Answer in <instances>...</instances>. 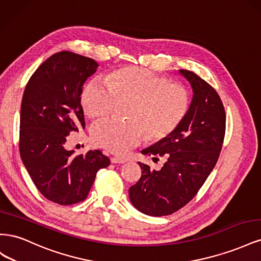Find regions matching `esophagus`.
I'll use <instances>...</instances> for the list:
<instances>
[{"label":"esophagus","instance_id":"34e87169","mask_svg":"<svg viewBox=\"0 0 261 261\" xmlns=\"http://www.w3.org/2000/svg\"><path fill=\"white\" fill-rule=\"evenodd\" d=\"M126 160L123 159V158L120 156H112L111 158V162L112 163H124Z\"/></svg>","mask_w":261,"mask_h":261}]
</instances>
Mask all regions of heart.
Masks as SVG:
<instances>
[{
    "label": "heart",
    "instance_id": "1",
    "mask_svg": "<svg viewBox=\"0 0 261 261\" xmlns=\"http://www.w3.org/2000/svg\"><path fill=\"white\" fill-rule=\"evenodd\" d=\"M117 101H130L127 118L121 122L105 118L92 128V139L113 153H124L137 146L148 134L151 139L169 136L185 117L189 94L179 84L140 67H125L106 80L93 78L82 92L86 114L100 117L111 113Z\"/></svg>",
    "mask_w": 261,
    "mask_h": 261
}]
</instances>
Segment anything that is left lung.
I'll return each mask as SVG.
<instances>
[{
  "label": "left lung",
  "instance_id": "obj_1",
  "mask_svg": "<svg viewBox=\"0 0 261 261\" xmlns=\"http://www.w3.org/2000/svg\"><path fill=\"white\" fill-rule=\"evenodd\" d=\"M178 73L193 90L188 111L169 136L141 150L164 156L165 162L160 170L138 162L141 177L129 188L133 206L152 217L172 215L194 198L215 168L225 133V112L217 91L191 70Z\"/></svg>",
  "mask_w": 261,
  "mask_h": 261
}]
</instances>
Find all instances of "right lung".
<instances>
[{
	"label": "right lung",
	"instance_id": "obj_1",
	"mask_svg": "<svg viewBox=\"0 0 261 261\" xmlns=\"http://www.w3.org/2000/svg\"><path fill=\"white\" fill-rule=\"evenodd\" d=\"M99 64L69 51L53 54L30 77L21 100L19 152L34 184L62 206L86 199L100 169L111 163L100 150L74 155L70 132L85 128L81 94Z\"/></svg>",
	"mask_w": 261,
	"mask_h": 261
}]
</instances>
